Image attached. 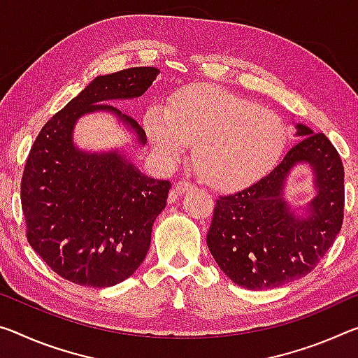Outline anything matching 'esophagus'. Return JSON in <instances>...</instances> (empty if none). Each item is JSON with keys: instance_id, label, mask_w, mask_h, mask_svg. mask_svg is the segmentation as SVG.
Instances as JSON below:
<instances>
[{"instance_id": "1", "label": "esophagus", "mask_w": 358, "mask_h": 358, "mask_svg": "<svg viewBox=\"0 0 358 358\" xmlns=\"http://www.w3.org/2000/svg\"><path fill=\"white\" fill-rule=\"evenodd\" d=\"M192 189H196V185L191 183V181H178V183L175 185V192H178V194L189 192Z\"/></svg>"}]
</instances>
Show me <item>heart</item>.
<instances>
[{"instance_id":"1","label":"heart","mask_w":358,"mask_h":358,"mask_svg":"<svg viewBox=\"0 0 358 358\" xmlns=\"http://www.w3.org/2000/svg\"><path fill=\"white\" fill-rule=\"evenodd\" d=\"M145 127L157 155L170 164L185 155L186 143H194L196 169L220 188H236L268 172L287 138L279 116L215 86H192L167 108L151 106Z\"/></svg>"}]
</instances>
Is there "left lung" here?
<instances>
[{"instance_id": "1", "label": "left lung", "mask_w": 358, "mask_h": 358, "mask_svg": "<svg viewBox=\"0 0 358 358\" xmlns=\"http://www.w3.org/2000/svg\"><path fill=\"white\" fill-rule=\"evenodd\" d=\"M301 141L279 166L247 188L220 196L207 245L220 269L248 290L282 287L308 275L330 250L344 217V167L323 134L296 124ZM298 163L315 172L316 196L296 215L282 197L287 173Z\"/></svg>"}]
</instances>
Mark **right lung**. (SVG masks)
<instances>
[{"mask_svg":"<svg viewBox=\"0 0 358 358\" xmlns=\"http://www.w3.org/2000/svg\"><path fill=\"white\" fill-rule=\"evenodd\" d=\"M157 75L155 66H135L97 76L44 124L28 155L20 185L27 239L55 274L78 285L113 287L140 268L170 181L146 177L117 151L76 148L73 129L87 113L108 111L145 145L138 122L106 101L140 97Z\"/></svg>","mask_w":358,"mask_h":358,"instance_id":"right-lung-1","label":"right lung"}]
</instances>
